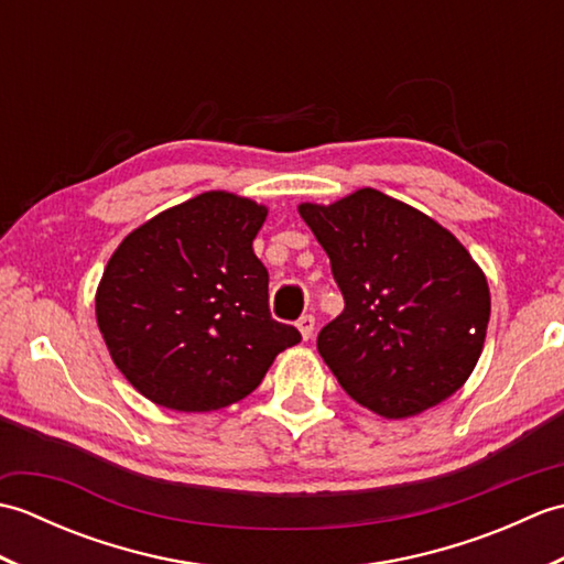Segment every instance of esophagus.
<instances>
[{
	"label": "esophagus",
	"instance_id": "34e87169",
	"mask_svg": "<svg viewBox=\"0 0 564 564\" xmlns=\"http://www.w3.org/2000/svg\"><path fill=\"white\" fill-rule=\"evenodd\" d=\"M295 327L301 329L303 339H310V337H313V332H315V317L313 315H303L301 319L295 322Z\"/></svg>",
	"mask_w": 564,
	"mask_h": 564
}]
</instances>
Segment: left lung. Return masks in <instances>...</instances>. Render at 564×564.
Wrapping results in <instances>:
<instances>
[{
  "instance_id": "obj_1",
  "label": "left lung",
  "mask_w": 564,
  "mask_h": 564,
  "mask_svg": "<svg viewBox=\"0 0 564 564\" xmlns=\"http://www.w3.org/2000/svg\"><path fill=\"white\" fill-rule=\"evenodd\" d=\"M327 251L344 313L317 351L346 394L386 419L448 400L470 378L489 325V285L458 239L406 203L358 188L301 203Z\"/></svg>"
}]
</instances>
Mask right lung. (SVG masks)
I'll return each instance as SVG.
<instances>
[{"label":"right lung","mask_w":564,"mask_h":564,"mask_svg":"<svg viewBox=\"0 0 564 564\" xmlns=\"http://www.w3.org/2000/svg\"><path fill=\"white\" fill-rule=\"evenodd\" d=\"M257 200L206 191L130 232L104 269L97 322L116 368L176 412H213L259 388L301 332L271 319L251 242Z\"/></svg>","instance_id":"right-lung-1"}]
</instances>
